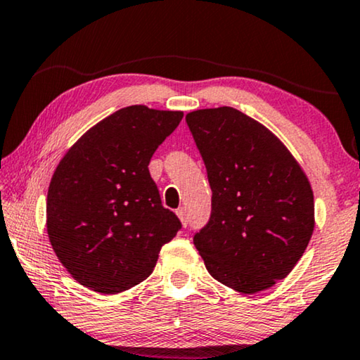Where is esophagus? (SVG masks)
Returning a JSON list of instances; mask_svg holds the SVG:
<instances>
[{
    "label": "esophagus",
    "instance_id": "esophagus-1",
    "mask_svg": "<svg viewBox=\"0 0 360 360\" xmlns=\"http://www.w3.org/2000/svg\"><path fill=\"white\" fill-rule=\"evenodd\" d=\"M176 214H177V217H179L181 222H183L184 227H186V225H188V212H186V209L184 207L177 209Z\"/></svg>",
    "mask_w": 360,
    "mask_h": 360
}]
</instances>
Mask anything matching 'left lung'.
<instances>
[{
	"label": "left lung",
	"mask_w": 360,
	"mask_h": 360,
	"mask_svg": "<svg viewBox=\"0 0 360 360\" xmlns=\"http://www.w3.org/2000/svg\"><path fill=\"white\" fill-rule=\"evenodd\" d=\"M212 189L194 245L212 278L243 295L290 275L314 230L313 189L266 127L232 107L186 115Z\"/></svg>",
	"instance_id": "left-lung-1"
}]
</instances>
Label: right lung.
<instances>
[{
	"label": "right lung",
	"mask_w": 360,
	"mask_h": 360,
	"mask_svg": "<svg viewBox=\"0 0 360 360\" xmlns=\"http://www.w3.org/2000/svg\"><path fill=\"white\" fill-rule=\"evenodd\" d=\"M183 112L131 105L103 118L65 153L47 191L51 245L80 285L122 293L151 275L179 219L161 204L151 156Z\"/></svg>",
	"instance_id": "right-lung-1"
}]
</instances>
